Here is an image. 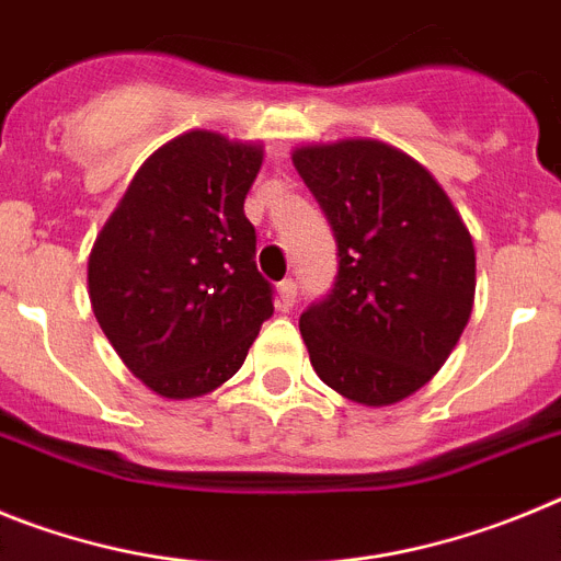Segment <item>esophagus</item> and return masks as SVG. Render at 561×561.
<instances>
[{"mask_svg":"<svg viewBox=\"0 0 561 561\" xmlns=\"http://www.w3.org/2000/svg\"><path fill=\"white\" fill-rule=\"evenodd\" d=\"M295 300H297V284L291 280V277H286V280L277 284V306H280V311H289L291 306H295Z\"/></svg>","mask_w":561,"mask_h":561,"instance_id":"1","label":"esophagus"}]
</instances>
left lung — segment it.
Masks as SVG:
<instances>
[{
    "instance_id": "left-lung-1",
    "label": "left lung",
    "mask_w": 561,
    "mask_h": 561,
    "mask_svg": "<svg viewBox=\"0 0 561 561\" xmlns=\"http://www.w3.org/2000/svg\"><path fill=\"white\" fill-rule=\"evenodd\" d=\"M336 238L334 289L300 314L317 376L388 408L424 388L474 304V247L444 187L410 153L368 137L291 153Z\"/></svg>"
}]
</instances>
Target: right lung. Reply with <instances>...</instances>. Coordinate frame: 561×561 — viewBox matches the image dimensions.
Listing matches in <instances>:
<instances>
[{
    "label": "right lung",
    "mask_w": 561,
    "mask_h": 561,
    "mask_svg": "<svg viewBox=\"0 0 561 561\" xmlns=\"http://www.w3.org/2000/svg\"><path fill=\"white\" fill-rule=\"evenodd\" d=\"M264 146L193 128L128 182L89 252V300L128 370L162 399L225 385L270 320L244 199Z\"/></svg>",
    "instance_id": "1"
}]
</instances>
